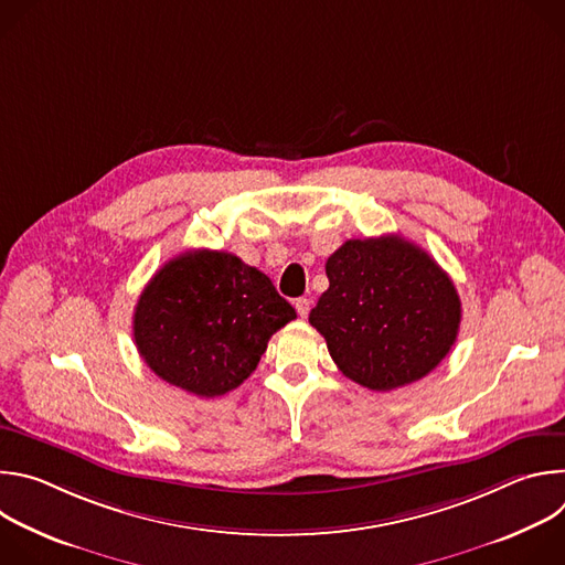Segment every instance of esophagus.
Masks as SVG:
<instances>
[{"label": "esophagus", "instance_id": "1", "mask_svg": "<svg viewBox=\"0 0 565 565\" xmlns=\"http://www.w3.org/2000/svg\"><path fill=\"white\" fill-rule=\"evenodd\" d=\"M295 310H297L299 317H308V312H310V299H308V297L295 299Z\"/></svg>", "mask_w": 565, "mask_h": 565}]
</instances>
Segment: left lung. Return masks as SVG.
<instances>
[{
    "mask_svg": "<svg viewBox=\"0 0 565 565\" xmlns=\"http://www.w3.org/2000/svg\"><path fill=\"white\" fill-rule=\"evenodd\" d=\"M329 290L308 321L324 335L338 369L371 391L431 373L460 329L449 275L397 234L351 238L327 262Z\"/></svg>",
    "mask_w": 565,
    "mask_h": 565,
    "instance_id": "1",
    "label": "left lung"
}]
</instances>
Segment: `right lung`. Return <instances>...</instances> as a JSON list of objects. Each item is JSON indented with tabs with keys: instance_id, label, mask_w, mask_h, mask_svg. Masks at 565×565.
I'll return each mask as SVG.
<instances>
[{
	"instance_id": "1",
	"label": "right lung",
	"mask_w": 565,
	"mask_h": 565,
	"mask_svg": "<svg viewBox=\"0 0 565 565\" xmlns=\"http://www.w3.org/2000/svg\"><path fill=\"white\" fill-rule=\"evenodd\" d=\"M295 317L262 270L230 253L188 250L145 286L134 340L160 380L216 397L250 377L268 340Z\"/></svg>"
}]
</instances>
